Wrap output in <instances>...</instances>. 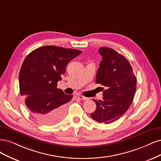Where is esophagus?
<instances>
[{"label":"esophagus","instance_id":"34e87169","mask_svg":"<svg viewBox=\"0 0 161 161\" xmlns=\"http://www.w3.org/2000/svg\"><path fill=\"white\" fill-rule=\"evenodd\" d=\"M77 97H78L79 99L82 100H89V98H87L86 97H84V96H81V95H78V96H77Z\"/></svg>","mask_w":161,"mask_h":161}]
</instances>
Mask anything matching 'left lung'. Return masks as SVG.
<instances>
[{
	"mask_svg": "<svg viewBox=\"0 0 161 161\" xmlns=\"http://www.w3.org/2000/svg\"><path fill=\"white\" fill-rule=\"evenodd\" d=\"M99 53L102 60L96 83L106 90L103 91L102 100H94L96 109L90 116L99 123L110 124L122 116L130 106L136 89V78L125 57L105 47L99 49Z\"/></svg>",
	"mask_w": 161,
	"mask_h": 161,
	"instance_id": "8db88e82",
	"label": "left lung"
}]
</instances>
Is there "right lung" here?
Instances as JSON below:
<instances>
[{
    "mask_svg": "<svg viewBox=\"0 0 161 161\" xmlns=\"http://www.w3.org/2000/svg\"><path fill=\"white\" fill-rule=\"evenodd\" d=\"M81 51L47 45L33 50L25 59L19 80L20 94L25 97L31 115L39 123L53 125L63 120L67 103L73 95L64 94L58 82L69 62Z\"/></svg>",
    "mask_w": 161,
    "mask_h": 161,
    "instance_id": "add662e5",
    "label": "right lung"
}]
</instances>
